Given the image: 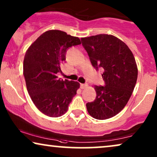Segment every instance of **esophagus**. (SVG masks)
I'll return each instance as SVG.
<instances>
[{
    "mask_svg": "<svg viewBox=\"0 0 157 157\" xmlns=\"http://www.w3.org/2000/svg\"><path fill=\"white\" fill-rule=\"evenodd\" d=\"M80 87L81 89H86V88L88 87V84L87 83H81Z\"/></svg>",
    "mask_w": 157,
    "mask_h": 157,
    "instance_id": "obj_1",
    "label": "esophagus"
}]
</instances>
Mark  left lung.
Masks as SVG:
<instances>
[{"label":"left lung","instance_id":"1","mask_svg":"<svg viewBox=\"0 0 157 157\" xmlns=\"http://www.w3.org/2000/svg\"><path fill=\"white\" fill-rule=\"evenodd\" d=\"M92 66L102 68L105 86H94L96 97L87 103V111L94 119H107L124 108L136 85L138 68L132 51L114 36L98 34L81 38Z\"/></svg>","mask_w":157,"mask_h":157}]
</instances>
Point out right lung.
Masks as SVG:
<instances>
[{
	"label": "right lung",
	"mask_w": 157,
	"mask_h": 157,
	"mask_svg": "<svg viewBox=\"0 0 157 157\" xmlns=\"http://www.w3.org/2000/svg\"><path fill=\"white\" fill-rule=\"evenodd\" d=\"M79 44L78 37L59 30H49L25 52L23 76L28 92L38 110L48 117L63 115L80 87L77 81H63L56 76L61 71L67 49Z\"/></svg>",
	"instance_id": "1"
}]
</instances>
